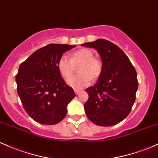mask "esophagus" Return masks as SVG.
Instances as JSON below:
<instances>
[{
	"label": "esophagus",
	"instance_id": "34e87169",
	"mask_svg": "<svg viewBox=\"0 0 158 158\" xmlns=\"http://www.w3.org/2000/svg\"><path fill=\"white\" fill-rule=\"evenodd\" d=\"M81 92V90H78V89H75V93L76 94H79Z\"/></svg>",
	"mask_w": 158,
	"mask_h": 158
}]
</instances>
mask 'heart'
Wrapping results in <instances>:
<instances>
[{
    "label": "heart",
    "instance_id": "b5f03b06",
    "mask_svg": "<svg viewBox=\"0 0 158 158\" xmlns=\"http://www.w3.org/2000/svg\"><path fill=\"white\" fill-rule=\"evenodd\" d=\"M79 65L77 77L70 76L75 67ZM58 71L64 79H67V83L70 87L81 89L91 82V79H98L103 72V64L100 58L94 56V52L88 48H80L70 55V58L65 56L60 57L58 64Z\"/></svg>",
    "mask_w": 158,
    "mask_h": 158
}]
</instances>
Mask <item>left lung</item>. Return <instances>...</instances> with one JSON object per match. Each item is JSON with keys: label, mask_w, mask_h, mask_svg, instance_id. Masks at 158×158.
<instances>
[{"label": "left lung", "mask_w": 158, "mask_h": 158, "mask_svg": "<svg viewBox=\"0 0 158 158\" xmlns=\"http://www.w3.org/2000/svg\"><path fill=\"white\" fill-rule=\"evenodd\" d=\"M98 50L103 68L98 82L85 90L86 115L94 124L110 127L124 120L131 112L138 89L137 74L131 60L118 46L104 39L83 43Z\"/></svg>", "instance_id": "left-lung-1"}]
</instances>
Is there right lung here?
Returning <instances> with one entry per match:
<instances>
[{"instance_id":"1","label":"right lung","mask_w":158,"mask_h":158,"mask_svg":"<svg viewBox=\"0 0 158 158\" xmlns=\"http://www.w3.org/2000/svg\"><path fill=\"white\" fill-rule=\"evenodd\" d=\"M75 46L54 44L39 48L19 66L15 76L17 92L28 115L42 124L59 123L76 97L58 71V60Z\"/></svg>"}]
</instances>
